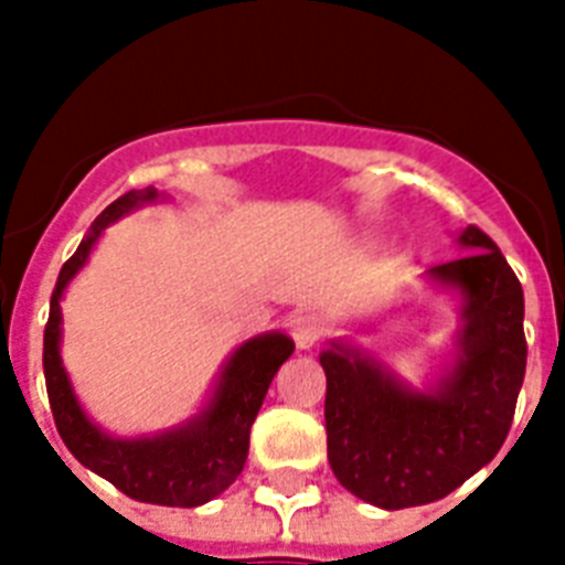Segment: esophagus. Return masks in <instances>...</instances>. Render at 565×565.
Segmentation results:
<instances>
[{
  "mask_svg": "<svg viewBox=\"0 0 565 565\" xmlns=\"http://www.w3.org/2000/svg\"><path fill=\"white\" fill-rule=\"evenodd\" d=\"M290 334L296 340V345L308 352V349H313L322 340L326 328H322V322L313 313H299V317L290 319Z\"/></svg>",
  "mask_w": 565,
  "mask_h": 565,
  "instance_id": "esophagus-1",
  "label": "esophagus"
}]
</instances>
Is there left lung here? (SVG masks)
Returning <instances> with one entry per match:
<instances>
[{
  "instance_id": "1",
  "label": "left lung",
  "mask_w": 565,
  "mask_h": 565,
  "mask_svg": "<svg viewBox=\"0 0 565 565\" xmlns=\"http://www.w3.org/2000/svg\"><path fill=\"white\" fill-rule=\"evenodd\" d=\"M457 243L469 255L428 273L463 299L457 361L430 390H413L345 343L319 354L328 463L345 490L375 508L446 499L499 455L513 422L527 361L522 284L481 228L469 225Z\"/></svg>"
}]
</instances>
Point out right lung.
Masks as SVG:
<instances>
[{"instance_id": "obj_1", "label": "right lung", "mask_w": 565, "mask_h": 565, "mask_svg": "<svg viewBox=\"0 0 565 565\" xmlns=\"http://www.w3.org/2000/svg\"><path fill=\"white\" fill-rule=\"evenodd\" d=\"M149 202H158L154 188L119 195L96 216L82 246L61 266L43 331V375L57 434L78 463L102 475L128 499L163 508H199L228 490L243 472L252 422L264 404L275 372L281 370L296 345L281 331H269L239 345L225 363L207 407L179 428L152 437L119 439L93 425L75 398L70 375L61 363V299L66 284L87 264L102 231Z\"/></svg>"}]
</instances>
